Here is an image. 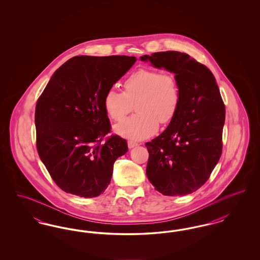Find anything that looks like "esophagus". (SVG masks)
<instances>
[{
	"label": "esophagus",
	"instance_id": "esophagus-1",
	"mask_svg": "<svg viewBox=\"0 0 260 260\" xmlns=\"http://www.w3.org/2000/svg\"><path fill=\"white\" fill-rule=\"evenodd\" d=\"M127 145H128V148L132 149L134 148V147H136V146H138V143L133 142V141H128V142H127Z\"/></svg>",
	"mask_w": 260,
	"mask_h": 260
}]
</instances>
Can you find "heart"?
Instances as JSON below:
<instances>
[{
    "instance_id": "obj_1",
    "label": "heart",
    "mask_w": 260,
    "mask_h": 260,
    "mask_svg": "<svg viewBox=\"0 0 260 260\" xmlns=\"http://www.w3.org/2000/svg\"><path fill=\"white\" fill-rule=\"evenodd\" d=\"M179 101V88L173 74L139 69L124 81V92L115 88L107 90L103 107L110 119L119 121L136 103L137 114L116 124L114 132L125 138L143 140L157 133L159 120L168 123L173 119Z\"/></svg>"
}]
</instances>
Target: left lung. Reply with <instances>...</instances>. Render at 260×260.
<instances>
[{"mask_svg": "<svg viewBox=\"0 0 260 260\" xmlns=\"http://www.w3.org/2000/svg\"><path fill=\"white\" fill-rule=\"evenodd\" d=\"M175 75L178 109L161 135L147 142L149 181L165 196H184L209 179L222 152L225 107L213 74L180 51L140 56Z\"/></svg>", "mask_w": 260, "mask_h": 260, "instance_id": "1", "label": "left lung"}]
</instances>
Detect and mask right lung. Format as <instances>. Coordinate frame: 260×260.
Instances as JSON below:
<instances>
[{
    "instance_id": "obj_1",
    "label": "right lung",
    "mask_w": 260,
    "mask_h": 260,
    "mask_svg": "<svg viewBox=\"0 0 260 260\" xmlns=\"http://www.w3.org/2000/svg\"><path fill=\"white\" fill-rule=\"evenodd\" d=\"M136 61L126 55L75 56L53 73L38 99V153L64 192L93 198L109 185L127 143L118 136L101 143L111 128L103 99Z\"/></svg>"
}]
</instances>
